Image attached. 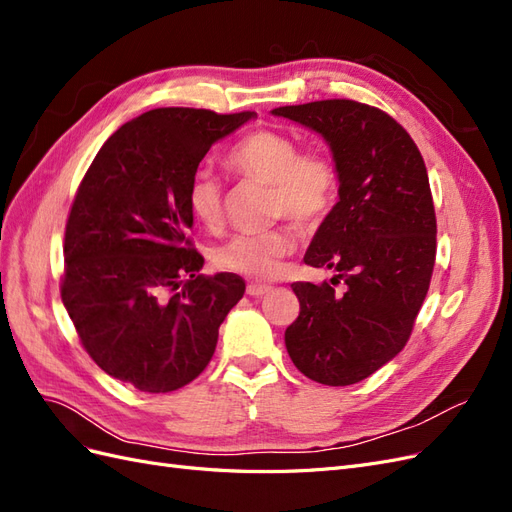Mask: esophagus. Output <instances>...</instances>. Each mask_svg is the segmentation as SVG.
I'll list each match as a JSON object with an SVG mask.
<instances>
[{
    "mask_svg": "<svg viewBox=\"0 0 512 512\" xmlns=\"http://www.w3.org/2000/svg\"><path fill=\"white\" fill-rule=\"evenodd\" d=\"M273 290V286H269V284H250L247 286V294H250V297H265V294H269Z\"/></svg>",
    "mask_w": 512,
    "mask_h": 512,
    "instance_id": "obj_1",
    "label": "esophagus"
}]
</instances>
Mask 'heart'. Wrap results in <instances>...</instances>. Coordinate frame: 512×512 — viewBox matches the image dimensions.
<instances>
[{"label":"heart","instance_id":"heart-1","mask_svg":"<svg viewBox=\"0 0 512 512\" xmlns=\"http://www.w3.org/2000/svg\"><path fill=\"white\" fill-rule=\"evenodd\" d=\"M226 168L243 179L271 183V211L299 228H318L331 213L339 192V168L327 149H299L297 138L271 128L254 130L226 151ZM194 218L215 228L224 218L222 183L211 170H196L188 183ZM294 250L286 230L239 232L222 243L213 262L224 271L252 280H269Z\"/></svg>","mask_w":512,"mask_h":512}]
</instances>
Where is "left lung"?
Returning <instances> with one entry per match:
<instances>
[{"label": "left lung", "mask_w": 512, "mask_h": 512, "mask_svg": "<svg viewBox=\"0 0 512 512\" xmlns=\"http://www.w3.org/2000/svg\"><path fill=\"white\" fill-rule=\"evenodd\" d=\"M318 132L339 168V200L314 235L305 265L344 281L294 282L301 312L286 350L303 376L348 386L404 350L436 262V211L421 151L376 106L318 100L271 111Z\"/></svg>", "instance_id": "8db88e82"}]
</instances>
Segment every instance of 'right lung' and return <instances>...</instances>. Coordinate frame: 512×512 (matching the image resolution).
Segmentation results:
<instances>
[{
	"label": "right lung",
	"mask_w": 512,
	"mask_h": 512,
	"mask_svg": "<svg viewBox=\"0 0 512 512\" xmlns=\"http://www.w3.org/2000/svg\"><path fill=\"white\" fill-rule=\"evenodd\" d=\"M254 117L153 108L108 138L74 196L61 301L96 365L138 391L192 382L243 297L239 275L198 273L188 183L211 145Z\"/></svg>",
	"instance_id": "right-lung-1"
}]
</instances>
